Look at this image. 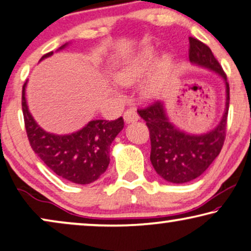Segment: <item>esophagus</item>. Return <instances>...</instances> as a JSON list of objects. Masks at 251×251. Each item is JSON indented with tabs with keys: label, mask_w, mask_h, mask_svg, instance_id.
<instances>
[{
	"label": "esophagus",
	"mask_w": 251,
	"mask_h": 251,
	"mask_svg": "<svg viewBox=\"0 0 251 251\" xmlns=\"http://www.w3.org/2000/svg\"><path fill=\"white\" fill-rule=\"evenodd\" d=\"M139 119V115L135 109H127L124 112V121L126 124H129V123H134Z\"/></svg>",
	"instance_id": "34e87169"
}]
</instances>
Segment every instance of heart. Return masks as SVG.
<instances>
[{"label": "heart", "instance_id": "heart-1", "mask_svg": "<svg viewBox=\"0 0 251 251\" xmlns=\"http://www.w3.org/2000/svg\"><path fill=\"white\" fill-rule=\"evenodd\" d=\"M154 61V50L147 47L139 53L133 55L115 72L116 82L124 86H130L143 78L149 72ZM172 60L169 55H164L159 61L156 72L151 75L141 87V93L147 99H154L161 93Z\"/></svg>", "mask_w": 251, "mask_h": 251}]
</instances>
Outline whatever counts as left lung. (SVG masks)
Here are the masks:
<instances>
[{"mask_svg": "<svg viewBox=\"0 0 251 251\" xmlns=\"http://www.w3.org/2000/svg\"><path fill=\"white\" fill-rule=\"evenodd\" d=\"M189 43L190 62L211 70L225 83V109L218 125L207 133L191 134L173 124L166 112L165 104L160 101L137 110L150 130V160L154 171L165 181L175 184L199 177L220 154L225 140L230 104V87L226 75L213 52L195 37H189Z\"/></svg>", "mask_w": 251, "mask_h": 251, "instance_id": "1", "label": "left lung"}]
</instances>
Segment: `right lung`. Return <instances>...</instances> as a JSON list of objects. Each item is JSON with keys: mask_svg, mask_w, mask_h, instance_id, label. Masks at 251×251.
Listing matches in <instances>:
<instances>
[{"mask_svg": "<svg viewBox=\"0 0 251 251\" xmlns=\"http://www.w3.org/2000/svg\"><path fill=\"white\" fill-rule=\"evenodd\" d=\"M68 43L58 51L63 50ZM53 54L49 52L41 58L44 60ZM27 82L23 86V114L25 127L31 149L41 160L60 177L76 184H90L97 181L107 171L110 158L109 150L115 137L124 128V119L116 121H91L72 134L49 133L37 124L28 110L26 101Z\"/></svg>", "mask_w": 251, "mask_h": 251, "instance_id": "add662e5", "label": "right lung"}]
</instances>
